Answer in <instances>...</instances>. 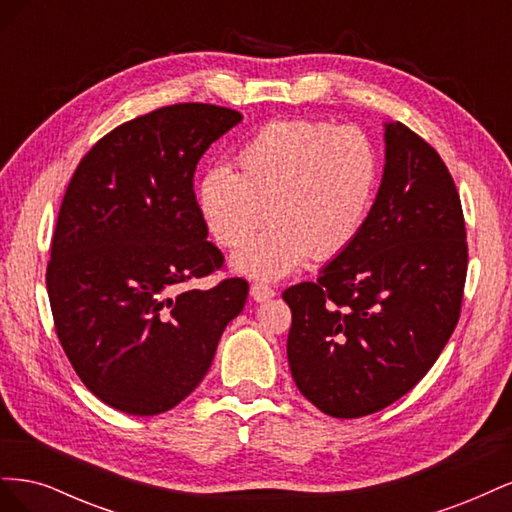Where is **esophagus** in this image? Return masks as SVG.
<instances>
[{"mask_svg":"<svg viewBox=\"0 0 512 512\" xmlns=\"http://www.w3.org/2000/svg\"><path fill=\"white\" fill-rule=\"evenodd\" d=\"M250 294H252V299H254V301L262 303V301H267V299L275 297V290H273V288H269V286H265V284H252Z\"/></svg>","mask_w":512,"mask_h":512,"instance_id":"34e87169","label":"esophagus"}]
</instances>
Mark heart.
<instances>
[{
	"mask_svg": "<svg viewBox=\"0 0 512 512\" xmlns=\"http://www.w3.org/2000/svg\"><path fill=\"white\" fill-rule=\"evenodd\" d=\"M239 173L213 166L200 179L198 205L213 239L239 247L232 258L254 280L275 282L309 258L333 260L359 239L380 185V156L354 126L288 119L262 126L237 153Z\"/></svg>",
	"mask_w": 512,
	"mask_h": 512,
	"instance_id": "1",
	"label": "heart"
}]
</instances>
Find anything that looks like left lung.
<instances>
[{"instance_id": "8db88e82", "label": "left lung", "mask_w": 512, "mask_h": 512, "mask_svg": "<svg viewBox=\"0 0 512 512\" xmlns=\"http://www.w3.org/2000/svg\"><path fill=\"white\" fill-rule=\"evenodd\" d=\"M386 162L367 224L316 282L284 290L288 365L324 414L359 418L404 397L453 335L468 271L455 181L421 136L384 123Z\"/></svg>"}]
</instances>
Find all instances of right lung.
<instances>
[{"label": "right lung", "mask_w": 512, "mask_h": 512, "mask_svg": "<svg viewBox=\"0 0 512 512\" xmlns=\"http://www.w3.org/2000/svg\"><path fill=\"white\" fill-rule=\"evenodd\" d=\"M185 102L121 123L76 166L46 265L55 331L83 384L134 416L175 408L211 367L247 286L183 284L224 267L194 194L203 153L241 121Z\"/></svg>", "instance_id": "add662e5"}]
</instances>
